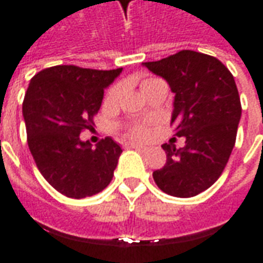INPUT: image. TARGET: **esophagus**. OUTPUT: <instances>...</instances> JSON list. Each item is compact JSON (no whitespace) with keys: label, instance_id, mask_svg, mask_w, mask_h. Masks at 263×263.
<instances>
[{"label":"esophagus","instance_id":"34e87169","mask_svg":"<svg viewBox=\"0 0 263 263\" xmlns=\"http://www.w3.org/2000/svg\"><path fill=\"white\" fill-rule=\"evenodd\" d=\"M124 148H125V149H139V151H145V149H146V146H145V145H139V143L131 142V143H125V145H124Z\"/></svg>","mask_w":263,"mask_h":263}]
</instances>
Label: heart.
Wrapping results in <instances>:
<instances>
[{
  "mask_svg": "<svg viewBox=\"0 0 263 263\" xmlns=\"http://www.w3.org/2000/svg\"><path fill=\"white\" fill-rule=\"evenodd\" d=\"M156 81H159V80H158V79H146V80H143L142 81V90H145L146 87H149L151 84H154V83H156ZM120 92H121V86L112 87V88H111V90L108 91V94H107V100H108V101H115L117 98L120 97ZM146 132H148V129H146V128L142 125L134 126V128L131 129L132 135L137 138L145 137V135H146Z\"/></svg>",
  "mask_w": 263,
  "mask_h": 263,
  "instance_id": "1",
  "label": "heart"
}]
</instances>
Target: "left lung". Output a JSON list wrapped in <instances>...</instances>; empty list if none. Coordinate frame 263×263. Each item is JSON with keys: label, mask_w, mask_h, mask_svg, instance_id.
<instances>
[{"label": "left lung", "mask_w": 263, "mask_h": 263, "mask_svg": "<svg viewBox=\"0 0 263 263\" xmlns=\"http://www.w3.org/2000/svg\"><path fill=\"white\" fill-rule=\"evenodd\" d=\"M143 67L175 92L171 124L186 145L163 143L166 163L154 172L158 187L175 197H193L221 176L235 145L241 101L230 70L209 54L182 50Z\"/></svg>", "instance_id": "1"}]
</instances>
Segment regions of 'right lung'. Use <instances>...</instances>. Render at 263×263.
I'll use <instances>...</instances> for the list:
<instances>
[{
	"label": "right lung",
	"mask_w": 263,
	"mask_h": 263,
	"mask_svg": "<svg viewBox=\"0 0 263 263\" xmlns=\"http://www.w3.org/2000/svg\"><path fill=\"white\" fill-rule=\"evenodd\" d=\"M115 70L53 66L33 76L22 115L28 146L50 186L70 198L103 192L114 176L122 149L111 137L92 148L80 132L94 125L104 90L121 74Z\"/></svg>",
	"instance_id": "right-lung-1"
}]
</instances>
